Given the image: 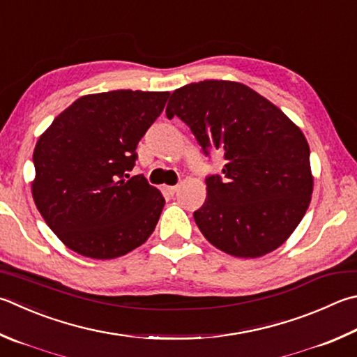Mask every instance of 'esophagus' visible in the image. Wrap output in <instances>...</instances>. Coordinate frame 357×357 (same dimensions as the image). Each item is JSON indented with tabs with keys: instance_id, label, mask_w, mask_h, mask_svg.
Here are the masks:
<instances>
[{
	"instance_id": "1",
	"label": "esophagus",
	"mask_w": 357,
	"mask_h": 357,
	"mask_svg": "<svg viewBox=\"0 0 357 357\" xmlns=\"http://www.w3.org/2000/svg\"><path fill=\"white\" fill-rule=\"evenodd\" d=\"M176 190H178V185H164V192L167 195H174Z\"/></svg>"
}]
</instances>
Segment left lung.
<instances>
[{
  "mask_svg": "<svg viewBox=\"0 0 357 357\" xmlns=\"http://www.w3.org/2000/svg\"><path fill=\"white\" fill-rule=\"evenodd\" d=\"M167 116L190 126L206 154L225 156L193 212L203 236L226 255L255 259L287 241L314 190L309 144L273 102L242 82L206 79L176 89Z\"/></svg>",
  "mask_w": 357,
  "mask_h": 357,
  "instance_id": "obj_1",
  "label": "left lung"
}]
</instances>
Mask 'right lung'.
<instances>
[{"mask_svg": "<svg viewBox=\"0 0 357 357\" xmlns=\"http://www.w3.org/2000/svg\"><path fill=\"white\" fill-rule=\"evenodd\" d=\"M170 92L84 95L56 116L34 148L31 192L57 238L77 255L115 259L145 243L164 209L162 193L126 172Z\"/></svg>", "mask_w": 357, "mask_h": 357, "instance_id": "obj_1", "label": "right lung"}]
</instances>
